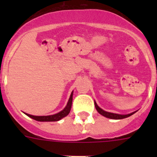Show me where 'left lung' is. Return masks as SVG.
<instances>
[{
	"label": "left lung",
	"instance_id": "1",
	"mask_svg": "<svg viewBox=\"0 0 157 157\" xmlns=\"http://www.w3.org/2000/svg\"><path fill=\"white\" fill-rule=\"evenodd\" d=\"M94 104H95V107H96V110L98 111V112H99V114H101V115H103V116L106 117V118H112V119H122V118H128V117L131 116V115H132L133 114H134L136 112H132V113L128 114V115H118V114L111 113V112H105V111L102 110V109L99 108V107L98 106L96 102H94Z\"/></svg>",
	"mask_w": 157,
	"mask_h": 157
}]
</instances>
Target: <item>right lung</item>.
<instances>
[{"label":"right lung","mask_w":157,"mask_h":157,"mask_svg":"<svg viewBox=\"0 0 157 157\" xmlns=\"http://www.w3.org/2000/svg\"><path fill=\"white\" fill-rule=\"evenodd\" d=\"M72 99H73V92L71 93V96H70V99L68 100L66 107L63 109L61 112H58V113L55 114V115H48V116H35V115H29V114H26L27 116L30 117V118H33L34 120L39 121H57L61 120V118H63L64 117L67 116V115L70 113V111H71V105H72Z\"/></svg>","instance_id":"1"}]
</instances>
